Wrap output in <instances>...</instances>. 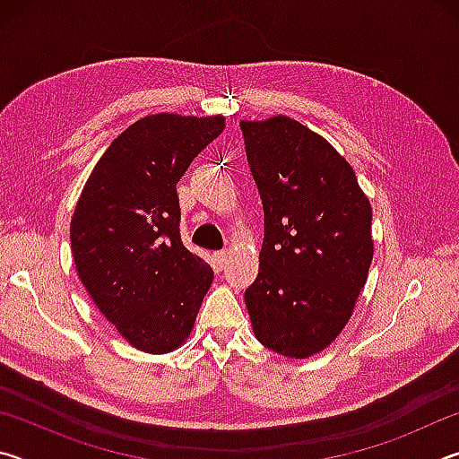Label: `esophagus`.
Wrapping results in <instances>:
<instances>
[{
    "instance_id": "1",
    "label": "esophagus",
    "mask_w": 459,
    "mask_h": 459,
    "mask_svg": "<svg viewBox=\"0 0 459 459\" xmlns=\"http://www.w3.org/2000/svg\"><path fill=\"white\" fill-rule=\"evenodd\" d=\"M229 251H219V253H216L214 255V259H216V265H219L221 269L222 267H227V261H229Z\"/></svg>"
}]
</instances>
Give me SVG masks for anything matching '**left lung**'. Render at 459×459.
<instances>
[{
    "instance_id": "1",
    "label": "left lung",
    "mask_w": 459,
    "mask_h": 459,
    "mask_svg": "<svg viewBox=\"0 0 459 459\" xmlns=\"http://www.w3.org/2000/svg\"><path fill=\"white\" fill-rule=\"evenodd\" d=\"M240 129L265 212L245 304L263 346L304 360L351 322L375 255L372 206L344 155L304 123L273 115Z\"/></svg>"
}]
</instances>
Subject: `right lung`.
Returning <instances> with one entry per match:
<instances>
[{"label": "right lung", "mask_w": 459, "mask_h": 459, "mask_svg": "<svg viewBox=\"0 0 459 459\" xmlns=\"http://www.w3.org/2000/svg\"><path fill=\"white\" fill-rule=\"evenodd\" d=\"M224 115L155 113L113 139L71 221L76 273L108 322L142 352L188 340L212 269L180 238L176 184L224 131Z\"/></svg>", "instance_id": "right-lung-1"}]
</instances>
